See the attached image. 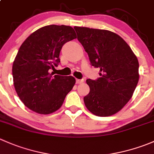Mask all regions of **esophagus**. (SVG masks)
Masks as SVG:
<instances>
[{"label": "esophagus", "mask_w": 154, "mask_h": 154, "mask_svg": "<svg viewBox=\"0 0 154 154\" xmlns=\"http://www.w3.org/2000/svg\"><path fill=\"white\" fill-rule=\"evenodd\" d=\"M83 82H84V80H83V79H81V80H78V79H77V80H76V83H77V84H80V83H83Z\"/></svg>", "instance_id": "34e87169"}]
</instances>
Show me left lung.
Returning <instances> with one entry per match:
<instances>
[{"mask_svg":"<svg viewBox=\"0 0 154 154\" xmlns=\"http://www.w3.org/2000/svg\"><path fill=\"white\" fill-rule=\"evenodd\" d=\"M100 77L86 80L90 91L83 97L86 108L94 115L106 117L116 114L133 96L139 82L137 57L125 40L106 29L74 27Z\"/></svg>","mask_w":154,"mask_h":154,"instance_id":"1","label":"left lung"}]
</instances>
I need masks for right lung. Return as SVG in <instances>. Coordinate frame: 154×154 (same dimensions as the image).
I'll return each mask as SVG.
<instances>
[{"instance_id": "1", "label": "right lung", "mask_w": 154, "mask_h": 154, "mask_svg": "<svg viewBox=\"0 0 154 154\" xmlns=\"http://www.w3.org/2000/svg\"><path fill=\"white\" fill-rule=\"evenodd\" d=\"M77 38L70 26L48 25L32 32L22 43L12 65L17 94L29 109L43 115L61 107L75 84L72 76L54 75L50 70L60 63L63 45Z\"/></svg>"}]
</instances>
